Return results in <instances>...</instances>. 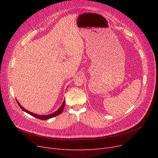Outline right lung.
Masks as SVG:
<instances>
[{
	"label": "right lung",
	"mask_w": 158,
	"mask_h": 158,
	"mask_svg": "<svg viewBox=\"0 0 158 158\" xmlns=\"http://www.w3.org/2000/svg\"><path fill=\"white\" fill-rule=\"evenodd\" d=\"M16 102H17L19 106H20V108L24 111L25 112H26L27 113H29V114H31V116H32V117H34L35 118H39L40 120H47V119H49V118H51L52 117H56V116L59 115L60 114H61L62 113V111H63V109H64V103H65V101H64L62 105L61 106V107H60L59 109H58L57 111H56L55 112H54L53 113H51V114H47V115H39V114H35L33 113H31L29 111H27V110H26L24 108V107H23L20 104V103L19 102V101L16 100Z\"/></svg>",
	"instance_id": "obj_1"
}]
</instances>
